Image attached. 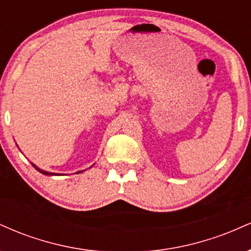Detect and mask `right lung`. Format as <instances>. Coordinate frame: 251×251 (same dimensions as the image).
Returning a JSON list of instances; mask_svg holds the SVG:
<instances>
[{"mask_svg":"<svg viewBox=\"0 0 251 251\" xmlns=\"http://www.w3.org/2000/svg\"><path fill=\"white\" fill-rule=\"evenodd\" d=\"M31 165H33L34 168H35V169L37 170V171H39V172H41L42 175H48V176H57V175H59V174H53V172H48V171H45V170H42V169L37 168V166L35 165V164H33V163H31ZM92 166H93V165H92ZM92 166H91V168H92ZM80 172H83V171H77L76 174H80Z\"/></svg>","mask_w":251,"mask_h":251,"instance_id":"1","label":"right lung"}]
</instances>
